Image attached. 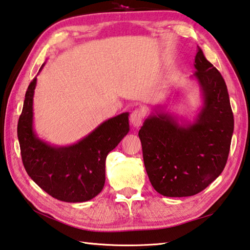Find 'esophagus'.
I'll list each match as a JSON object with an SVG mask.
<instances>
[{
    "mask_svg": "<svg viewBox=\"0 0 250 250\" xmlns=\"http://www.w3.org/2000/svg\"><path fill=\"white\" fill-rule=\"evenodd\" d=\"M144 117H145V112L142 109H135L132 112H131L130 115V121L131 124H132L133 126L135 128H138L141 125H142V122L144 120Z\"/></svg>",
    "mask_w": 250,
    "mask_h": 250,
    "instance_id": "obj_1",
    "label": "esophagus"
}]
</instances>
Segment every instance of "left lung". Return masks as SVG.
<instances>
[{"label": "left lung", "mask_w": 250, "mask_h": 250, "mask_svg": "<svg viewBox=\"0 0 250 250\" xmlns=\"http://www.w3.org/2000/svg\"><path fill=\"white\" fill-rule=\"evenodd\" d=\"M193 65L203 96L193 124L180 125L168 113H157L139 131L149 181L165 197L201 192L221 175L229 153L234 116L225 81L200 48Z\"/></svg>", "instance_id": "obj_1"}]
</instances>
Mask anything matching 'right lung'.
I'll list each match as a JSON object with an SVG mask.
<instances>
[{
  "mask_svg": "<svg viewBox=\"0 0 250 250\" xmlns=\"http://www.w3.org/2000/svg\"><path fill=\"white\" fill-rule=\"evenodd\" d=\"M36 83L37 78L27 88L17 125L22 164L30 178L51 197L64 202L88 201L105 185L108 153L129 132V112L103 122L78 143L52 146L40 140L33 128Z\"/></svg>",
  "mask_w": 250,
  "mask_h": 250,
  "instance_id": "obj_1",
  "label": "right lung"
}]
</instances>
